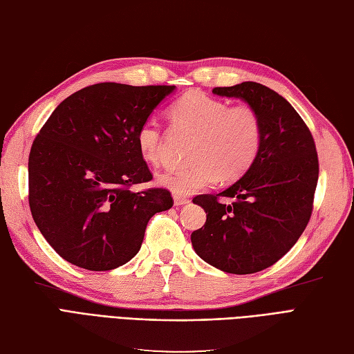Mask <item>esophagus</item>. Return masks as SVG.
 <instances>
[{
    "mask_svg": "<svg viewBox=\"0 0 354 354\" xmlns=\"http://www.w3.org/2000/svg\"><path fill=\"white\" fill-rule=\"evenodd\" d=\"M189 203V200L188 198H185V197H180V196H174V204L176 207H180V206H185V204H188Z\"/></svg>",
    "mask_w": 354,
    "mask_h": 354,
    "instance_id": "34e87169",
    "label": "esophagus"
}]
</instances>
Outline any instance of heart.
<instances>
[{"instance_id": "b5f03b06", "label": "heart", "mask_w": 354, "mask_h": 354, "mask_svg": "<svg viewBox=\"0 0 354 354\" xmlns=\"http://www.w3.org/2000/svg\"><path fill=\"white\" fill-rule=\"evenodd\" d=\"M169 115L175 123L197 133L191 150L196 162L169 167L158 175L160 185L176 196H189L219 178L235 180L254 163L261 145V123L253 107L230 106L223 100L191 91L174 102ZM135 140L145 162H160V124L153 119L145 120L136 131Z\"/></svg>"}]
</instances>
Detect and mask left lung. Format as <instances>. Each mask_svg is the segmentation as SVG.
<instances>
[{
	"label": "left lung",
	"mask_w": 354,
	"mask_h": 354,
	"mask_svg": "<svg viewBox=\"0 0 354 354\" xmlns=\"http://www.w3.org/2000/svg\"><path fill=\"white\" fill-rule=\"evenodd\" d=\"M214 95L239 98L261 123L254 163L225 191L192 201L207 213L191 234L196 253L235 275L263 270L290 252L312 214L319 165L313 136L290 102L257 82L214 88ZM234 198L231 205L218 197Z\"/></svg>",
	"instance_id": "left-lung-1"
}]
</instances>
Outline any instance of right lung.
I'll return each mask as SVG.
<instances>
[{
  "label": "right lung",
  "mask_w": 354,
  "mask_h": 354,
  "mask_svg": "<svg viewBox=\"0 0 354 354\" xmlns=\"http://www.w3.org/2000/svg\"><path fill=\"white\" fill-rule=\"evenodd\" d=\"M176 86L104 82L62 101L29 154V206L47 243L69 263L111 270L140 252L148 221L170 192L129 187L153 176L136 131Z\"/></svg>",
  "instance_id": "right-lung-1"
}]
</instances>
